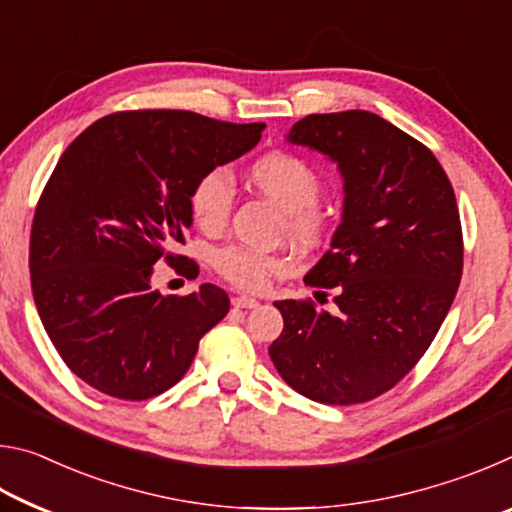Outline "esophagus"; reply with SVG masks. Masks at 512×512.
Returning a JSON list of instances; mask_svg holds the SVG:
<instances>
[{"label":"esophagus","instance_id":"obj_1","mask_svg":"<svg viewBox=\"0 0 512 512\" xmlns=\"http://www.w3.org/2000/svg\"><path fill=\"white\" fill-rule=\"evenodd\" d=\"M232 305L237 309H255L259 307V302L255 298H248V296H235L232 298Z\"/></svg>","mask_w":512,"mask_h":512}]
</instances>
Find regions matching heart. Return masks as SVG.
Here are the masks:
<instances>
[{"instance_id": "1", "label": "heart", "mask_w": 512, "mask_h": 512, "mask_svg": "<svg viewBox=\"0 0 512 512\" xmlns=\"http://www.w3.org/2000/svg\"><path fill=\"white\" fill-rule=\"evenodd\" d=\"M248 183L282 214L284 232L298 244H314L325 230L327 216L318 203L320 173L311 164L289 151H268L250 162ZM189 212L201 230L216 232L228 221L232 210V187L221 169H210L196 178L189 189ZM214 266L225 280L246 291H262L273 275L284 271L280 255L228 246L216 253Z\"/></svg>"}]
</instances>
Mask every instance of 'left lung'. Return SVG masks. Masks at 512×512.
Segmentation results:
<instances>
[{
  "instance_id": "obj_1",
  "label": "left lung",
  "mask_w": 512,
  "mask_h": 512,
  "mask_svg": "<svg viewBox=\"0 0 512 512\" xmlns=\"http://www.w3.org/2000/svg\"><path fill=\"white\" fill-rule=\"evenodd\" d=\"M291 144L339 164L343 216L305 284L336 289L332 316L311 300H277L268 354L280 377L320 404L375 400L422 359L463 275V232L445 169L427 146L366 110L309 115Z\"/></svg>"
}]
</instances>
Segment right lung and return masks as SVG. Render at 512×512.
<instances>
[{"mask_svg":"<svg viewBox=\"0 0 512 512\" xmlns=\"http://www.w3.org/2000/svg\"><path fill=\"white\" fill-rule=\"evenodd\" d=\"M262 131L187 110H128L94 121L60 155L31 225V289L51 343L85 384L140 402L183 379L230 298L214 284L162 296L153 266L185 259L173 248L192 225L196 178L241 158Z\"/></svg>","mask_w":512,"mask_h":512,"instance_id":"add662e5","label":"right lung"}]
</instances>
